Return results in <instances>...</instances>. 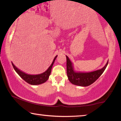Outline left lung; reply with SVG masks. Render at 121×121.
Listing matches in <instances>:
<instances>
[{
    "mask_svg": "<svg viewBox=\"0 0 121 121\" xmlns=\"http://www.w3.org/2000/svg\"><path fill=\"white\" fill-rule=\"evenodd\" d=\"M67 74L69 81L73 84L80 86H87L92 84L99 78L105 71L108 61L103 68L99 70L89 73L78 72L74 70L73 63L66 56Z\"/></svg>",
    "mask_w": 121,
    "mask_h": 121,
    "instance_id": "1",
    "label": "left lung"
}]
</instances>
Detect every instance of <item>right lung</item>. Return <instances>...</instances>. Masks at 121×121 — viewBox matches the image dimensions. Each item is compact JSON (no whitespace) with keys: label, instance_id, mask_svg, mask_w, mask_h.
Returning <instances> with one entry per match:
<instances>
[{"label":"right lung","instance_id":"add662e5","mask_svg":"<svg viewBox=\"0 0 121 121\" xmlns=\"http://www.w3.org/2000/svg\"><path fill=\"white\" fill-rule=\"evenodd\" d=\"M57 56H55L52 64L50 66L48 67V68L47 69L45 72L38 75L27 74V73L20 70V69L17 68V67H16L15 65H14L13 63H12V65H13L14 70H15L16 72L18 73V75H19L23 80L25 81L26 82H27L28 83L30 84L36 85L41 84L44 83L48 81L49 76H50V75L51 74L52 66L53 64H54V61L56 60Z\"/></svg>","mask_w":121,"mask_h":121}]
</instances>
